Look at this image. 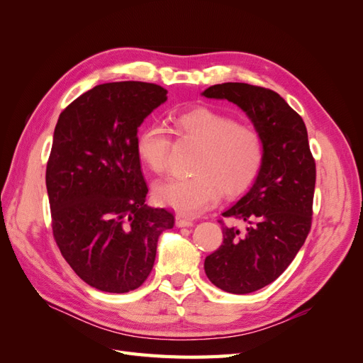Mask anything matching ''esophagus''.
<instances>
[{"label":"esophagus","instance_id":"34e87169","mask_svg":"<svg viewBox=\"0 0 363 363\" xmlns=\"http://www.w3.org/2000/svg\"><path fill=\"white\" fill-rule=\"evenodd\" d=\"M175 224H177V227H191L194 224V221L183 215H177L175 216Z\"/></svg>","mask_w":363,"mask_h":363}]
</instances>
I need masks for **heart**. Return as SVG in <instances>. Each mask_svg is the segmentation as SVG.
Here are the masks:
<instances>
[{"label": "heart", "mask_w": 363, "mask_h": 363, "mask_svg": "<svg viewBox=\"0 0 363 363\" xmlns=\"http://www.w3.org/2000/svg\"><path fill=\"white\" fill-rule=\"evenodd\" d=\"M172 131L182 139L201 144L192 177H175L160 183L156 199L182 215H200L225 195L244 192L262 168L265 147L259 131L248 124H238L233 116L196 107L175 115ZM171 148L169 130L152 124L138 135L136 150L140 160L152 172L167 169Z\"/></svg>", "instance_id": "b5f03b06"}]
</instances>
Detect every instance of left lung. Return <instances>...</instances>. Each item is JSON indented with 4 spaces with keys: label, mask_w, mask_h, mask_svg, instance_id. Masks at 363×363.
Masks as SVG:
<instances>
[{
    "label": "left lung",
    "mask_w": 363,
    "mask_h": 363,
    "mask_svg": "<svg viewBox=\"0 0 363 363\" xmlns=\"http://www.w3.org/2000/svg\"><path fill=\"white\" fill-rule=\"evenodd\" d=\"M203 95L242 108L265 147L250 191L223 213L245 228L219 219L223 245L204 260L206 276L216 288L250 294L272 283L291 265L311 232L315 159L303 118L277 92L247 83H223Z\"/></svg>",
    "instance_id": "1"
}]
</instances>
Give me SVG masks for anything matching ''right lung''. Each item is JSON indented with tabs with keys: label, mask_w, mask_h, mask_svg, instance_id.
<instances>
[{
	"label": "right lung",
	"mask_w": 363,
	"mask_h": 363,
	"mask_svg": "<svg viewBox=\"0 0 363 363\" xmlns=\"http://www.w3.org/2000/svg\"><path fill=\"white\" fill-rule=\"evenodd\" d=\"M155 83L98 84L60 113L47 163L51 225L62 256L103 292L138 289L155 265L157 240L174 227L148 194L138 128L167 101Z\"/></svg>",
	"instance_id": "right-lung-1"
}]
</instances>
